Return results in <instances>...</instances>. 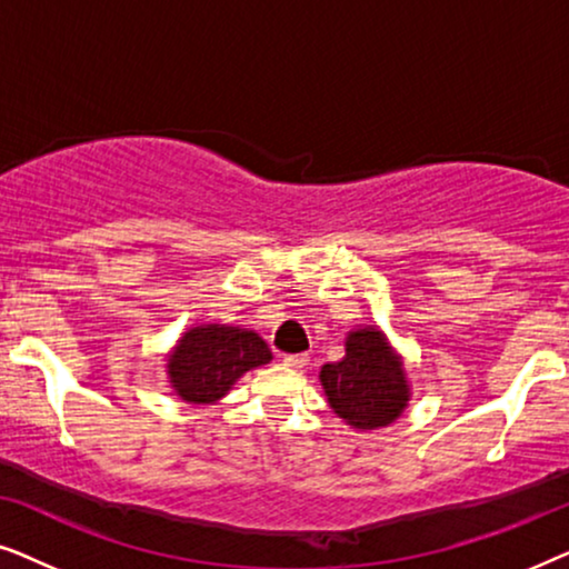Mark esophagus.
<instances>
[{"mask_svg": "<svg viewBox=\"0 0 569 569\" xmlns=\"http://www.w3.org/2000/svg\"><path fill=\"white\" fill-rule=\"evenodd\" d=\"M282 362L287 365V368H292V370H302L310 360H308V355H284Z\"/></svg>", "mask_w": 569, "mask_h": 569, "instance_id": "esophagus-1", "label": "esophagus"}]
</instances>
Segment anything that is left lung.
I'll return each mask as SVG.
<instances>
[{"instance_id":"8db88e82","label":"left lung","mask_w":569,"mask_h":569,"mask_svg":"<svg viewBox=\"0 0 569 569\" xmlns=\"http://www.w3.org/2000/svg\"><path fill=\"white\" fill-rule=\"evenodd\" d=\"M345 357L321 368V386L333 415L355 430L388 427L409 407V380L401 357L376 326L347 333Z\"/></svg>"}]
</instances>
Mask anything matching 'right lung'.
Here are the masks:
<instances>
[{
    "mask_svg": "<svg viewBox=\"0 0 569 569\" xmlns=\"http://www.w3.org/2000/svg\"><path fill=\"white\" fill-rule=\"evenodd\" d=\"M271 362V349L256 331L228 323L191 326L168 355V378L189 403H214L243 372Z\"/></svg>",
    "mask_w": 569,
    "mask_h": 569,
    "instance_id": "add662e5",
    "label": "right lung"
}]
</instances>
